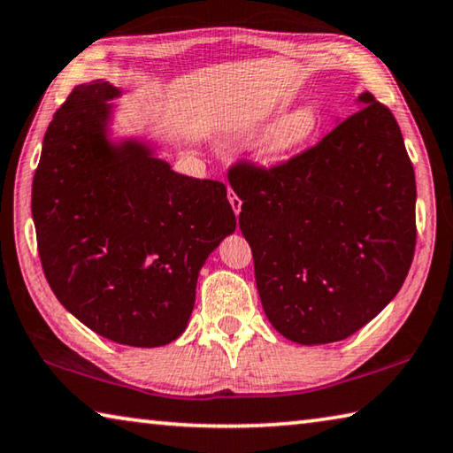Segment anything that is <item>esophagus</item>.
<instances>
[{"mask_svg": "<svg viewBox=\"0 0 453 453\" xmlns=\"http://www.w3.org/2000/svg\"><path fill=\"white\" fill-rule=\"evenodd\" d=\"M228 203H231L234 214H236V217H239V214H241V209H242V201H241L239 196H236V193H234L233 188H228Z\"/></svg>", "mask_w": 453, "mask_h": 453, "instance_id": "34e87169", "label": "esophagus"}]
</instances>
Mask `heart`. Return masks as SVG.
I'll list each match as a JSON object with an SVG mask.
<instances>
[{"mask_svg":"<svg viewBox=\"0 0 453 453\" xmlns=\"http://www.w3.org/2000/svg\"><path fill=\"white\" fill-rule=\"evenodd\" d=\"M322 127L320 111L312 103H303L268 127L257 145L258 161L266 166L287 163L304 149Z\"/></svg>","mask_w":453,"mask_h":453,"instance_id":"obj_1","label":"heart"}]
</instances>
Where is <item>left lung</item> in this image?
<instances>
[{
    "label": "left lung",
    "instance_id": "left-lung-1",
    "mask_svg": "<svg viewBox=\"0 0 453 453\" xmlns=\"http://www.w3.org/2000/svg\"><path fill=\"white\" fill-rule=\"evenodd\" d=\"M362 109L274 169L236 165L239 225L268 322L296 344L352 336L406 280L416 247V177L390 109Z\"/></svg>",
    "mask_w": 453,
    "mask_h": 453
}]
</instances>
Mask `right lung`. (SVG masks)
<instances>
[{"instance_id": "1", "label": "right lung", "mask_w": 453, "mask_h": 453, "mask_svg": "<svg viewBox=\"0 0 453 453\" xmlns=\"http://www.w3.org/2000/svg\"><path fill=\"white\" fill-rule=\"evenodd\" d=\"M123 91L77 85L43 137L34 188L37 249L59 303L99 336L157 348L185 332L196 280L236 219L219 180L179 174L139 137L115 139Z\"/></svg>"}]
</instances>
